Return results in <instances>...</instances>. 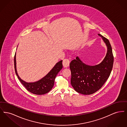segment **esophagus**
Instances as JSON below:
<instances>
[{
    "mask_svg": "<svg viewBox=\"0 0 127 127\" xmlns=\"http://www.w3.org/2000/svg\"><path fill=\"white\" fill-rule=\"evenodd\" d=\"M69 63H70V61H69V60L68 59H65L63 61V62H62L63 66L65 67H67L69 66Z\"/></svg>",
    "mask_w": 127,
    "mask_h": 127,
    "instance_id": "obj_1",
    "label": "esophagus"
}]
</instances>
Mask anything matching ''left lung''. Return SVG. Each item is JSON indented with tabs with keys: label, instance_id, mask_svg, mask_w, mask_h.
I'll return each mask as SVG.
<instances>
[{
	"label": "left lung",
	"instance_id": "8db88e82",
	"mask_svg": "<svg viewBox=\"0 0 127 127\" xmlns=\"http://www.w3.org/2000/svg\"><path fill=\"white\" fill-rule=\"evenodd\" d=\"M105 42L108 51L105 58L99 64L91 66L83 63L79 57L71 61V84L79 93L90 95L99 90L109 78L111 72L114 57L109 40L98 34Z\"/></svg>",
	"mask_w": 127,
	"mask_h": 127
}]
</instances>
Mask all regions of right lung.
<instances>
[{
    "label": "right lung",
    "instance_id": "right-lung-1",
    "mask_svg": "<svg viewBox=\"0 0 127 127\" xmlns=\"http://www.w3.org/2000/svg\"><path fill=\"white\" fill-rule=\"evenodd\" d=\"M14 67L15 72L21 83L31 93L36 95H43L50 91L54 84L55 79L58 73L62 68V61L58 62L48 74L39 80L32 83H27L20 79L16 69V53L14 56Z\"/></svg>",
    "mask_w": 127,
    "mask_h": 127
}]
</instances>
